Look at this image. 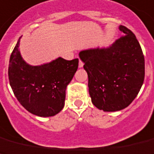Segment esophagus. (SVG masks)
Segmentation results:
<instances>
[{
  "label": "esophagus",
  "mask_w": 154,
  "mask_h": 154,
  "mask_svg": "<svg viewBox=\"0 0 154 154\" xmlns=\"http://www.w3.org/2000/svg\"><path fill=\"white\" fill-rule=\"evenodd\" d=\"M83 67V62L81 60H79V67Z\"/></svg>",
  "instance_id": "34e87169"
}]
</instances>
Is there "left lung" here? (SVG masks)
Segmentation results:
<instances>
[{"label":"left lung","mask_w":154,"mask_h":154,"mask_svg":"<svg viewBox=\"0 0 154 154\" xmlns=\"http://www.w3.org/2000/svg\"><path fill=\"white\" fill-rule=\"evenodd\" d=\"M110 48L80 51L88 75L92 103L103 111L127 107L140 91L145 79V58L137 38L129 28Z\"/></svg>","instance_id":"8db88e82"}]
</instances>
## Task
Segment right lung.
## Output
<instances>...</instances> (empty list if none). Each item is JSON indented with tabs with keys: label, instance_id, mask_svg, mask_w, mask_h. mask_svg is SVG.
I'll list each match as a JSON object with an SVG mask.
<instances>
[{
	"label": "right lung",
	"instance_id": "add662e5",
	"mask_svg": "<svg viewBox=\"0 0 154 154\" xmlns=\"http://www.w3.org/2000/svg\"><path fill=\"white\" fill-rule=\"evenodd\" d=\"M20 39L11 54L8 79L19 103L32 114L51 117L64 106L67 84L78 69L79 59L58 58L41 66H30L19 51Z\"/></svg>",
	"mask_w": 154,
	"mask_h": 154
}]
</instances>
